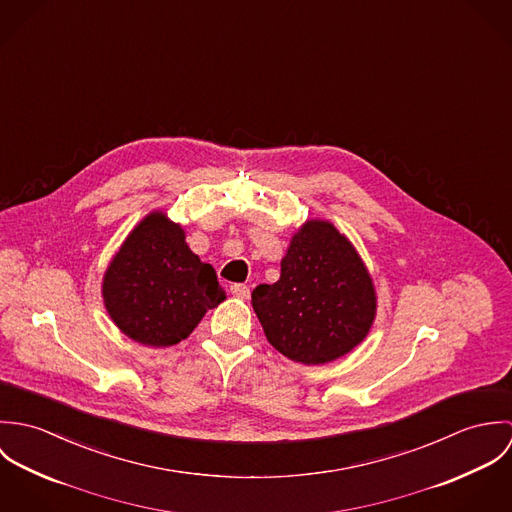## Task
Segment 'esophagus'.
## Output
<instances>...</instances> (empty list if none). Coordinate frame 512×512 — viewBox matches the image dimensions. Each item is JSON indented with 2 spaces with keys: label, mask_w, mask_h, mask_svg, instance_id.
Masks as SVG:
<instances>
[{
  "label": "esophagus",
  "mask_w": 512,
  "mask_h": 512,
  "mask_svg": "<svg viewBox=\"0 0 512 512\" xmlns=\"http://www.w3.org/2000/svg\"><path fill=\"white\" fill-rule=\"evenodd\" d=\"M230 293L234 297H238V299H248L250 297V288L244 286V284H234V286H230Z\"/></svg>",
  "instance_id": "obj_1"
}]
</instances>
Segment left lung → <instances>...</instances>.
I'll return each instance as SVG.
<instances>
[{
  "instance_id": "1",
  "label": "left lung",
  "mask_w": 512,
  "mask_h": 512,
  "mask_svg": "<svg viewBox=\"0 0 512 512\" xmlns=\"http://www.w3.org/2000/svg\"><path fill=\"white\" fill-rule=\"evenodd\" d=\"M280 280L260 284L252 307L268 343L301 365L333 363L370 333L378 295L347 234L325 219H307L290 238Z\"/></svg>"
}]
</instances>
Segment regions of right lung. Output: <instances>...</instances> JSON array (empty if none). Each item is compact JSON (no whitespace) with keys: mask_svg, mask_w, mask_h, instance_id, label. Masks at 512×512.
<instances>
[{"mask_svg":"<svg viewBox=\"0 0 512 512\" xmlns=\"http://www.w3.org/2000/svg\"><path fill=\"white\" fill-rule=\"evenodd\" d=\"M185 236L181 222L155 209L128 232L104 270L106 313L140 345L181 343L226 299L213 266L201 262Z\"/></svg>","mask_w":512,"mask_h":512,"instance_id":"right-lung-1","label":"right lung"}]
</instances>
